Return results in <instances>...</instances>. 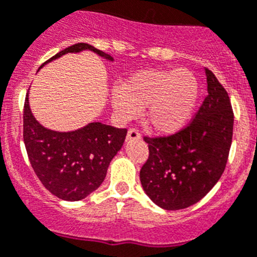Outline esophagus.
Instances as JSON below:
<instances>
[{
	"instance_id": "34e87169",
	"label": "esophagus",
	"mask_w": 257,
	"mask_h": 257,
	"mask_svg": "<svg viewBox=\"0 0 257 257\" xmlns=\"http://www.w3.org/2000/svg\"><path fill=\"white\" fill-rule=\"evenodd\" d=\"M139 139H141V134L138 133V130H135V128H130L128 133H127L126 141L131 142V141H139Z\"/></svg>"
}]
</instances>
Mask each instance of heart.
<instances>
[{
	"mask_svg": "<svg viewBox=\"0 0 257 257\" xmlns=\"http://www.w3.org/2000/svg\"><path fill=\"white\" fill-rule=\"evenodd\" d=\"M200 86L189 69H144L113 89L110 102L122 120H131L147 109L154 131L172 135L181 131L194 115Z\"/></svg>",
	"mask_w": 257,
	"mask_h": 257,
	"instance_id": "obj_1",
	"label": "heart"
}]
</instances>
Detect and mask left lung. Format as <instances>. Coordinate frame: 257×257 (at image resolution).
Returning <instances> with one entry per match:
<instances>
[{
    "label": "left lung",
    "instance_id": "left-lung-1",
    "mask_svg": "<svg viewBox=\"0 0 257 257\" xmlns=\"http://www.w3.org/2000/svg\"><path fill=\"white\" fill-rule=\"evenodd\" d=\"M207 95L184 130L165 138H144L150 156L141 169L143 190L165 210L197 203L223 173L232 142L234 113L218 78L205 69Z\"/></svg>",
    "mask_w": 257,
    "mask_h": 257
}]
</instances>
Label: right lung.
<instances>
[{
  "label": "right lung",
  "instance_id": "obj_1",
  "mask_svg": "<svg viewBox=\"0 0 257 257\" xmlns=\"http://www.w3.org/2000/svg\"><path fill=\"white\" fill-rule=\"evenodd\" d=\"M82 51H92L106 60H114L113 56L90 44L77 43L60 51L44 64L65 54ZM126 135V128H115L102 122H90L81 128L65 133L51 130L35 119L27 93L23 109V142L27 156L44 188L60 200H84L98 189L110 162L123 146Z\"/></svg>",
  "mask_w": 257,
  "mask_h": 257
}]
</instances>
